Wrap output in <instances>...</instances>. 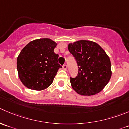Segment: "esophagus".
Returning a JSON list of instances; mask_svg holds the SVG:
<instances>
[{
  "mask_svg": "<svg viewBox=\"0 0 129 129\" xmlns=\"http://www.w3.org/2000/svg\"><path fill=\"white\" fill-rule=\"evenodd\" d=\"M67 65L66 64H64L63 66V69L65 70V71H66V70H67Z\"/></svg>",
  "mask_w": 129,
  "mask_h": 129,
  "instance_id": "obj_1",
  "label": "esophagus"
}]
</instances>
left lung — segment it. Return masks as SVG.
I'll list each match as a JSON object with an SVG mask.
<instances>
[{"label":"left lung","instance_id":"8db88e82","mask_svg":"<svg viewBox=\"0 0 129 129\" xmlns=\"http://www.w3.org/2000/svg\"><path fill=\"white\" fill-rule=\"evenodd\" d=\"M68 50L79 68L77 76L70 78L73 89L83 96L99 93L112 76L109 57L98 43L89 40H81L69 43Z\"/></svg>","mask_w":129,"mask_h":129}]
</instances>
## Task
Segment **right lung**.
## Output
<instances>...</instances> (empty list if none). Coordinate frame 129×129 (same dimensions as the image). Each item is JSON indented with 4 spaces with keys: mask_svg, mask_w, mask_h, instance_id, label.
I'll use <instances>...</instances> for the list:
<instances>
[{
    "mask_svg": "<svg viewBox=\"0 0 129 129\" xmlns=\"http://www.w3.org/2000/svg\"><path fill=\"white\" fill-rule=\"evenodd\" d=\"M55 42L40 38L30 42L20 52L17 58L19 77L27 88L42 91L49 87L58 69V55L54 53Z\"/></svg>",
    "mask_w": 129,
    "mask_h": 129,
    "instance_id": "right-lung-1",
    "label": "right lung"
}]
</instances>
